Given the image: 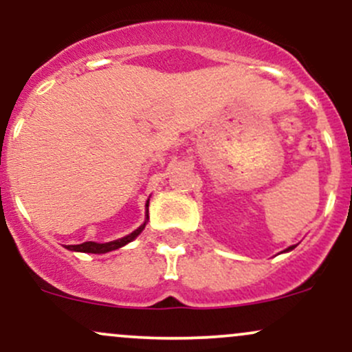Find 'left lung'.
Here are the masks:
<instances>
[{
    "instance_id": "8db88e82",
    "label": "left lung",
    "mask_w": 352,
    "mask_h": 352,
    "mask_svg": "<svg viewBox=\"0 0 352 352\" xmlns=\"http://www.w3.org/2000/svg\"><path fill=\"white\" fill-rule=\"evenodd\" d=\"M294 248V246H289V248L288 250H286V252H289V250H293Z\"/></svg>"
}]
</instances>
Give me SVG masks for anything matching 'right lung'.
I'll return each mask as SVG.
<instances>
[{
    "mask_svg": "<svg viewBox=\"0 0 352 352\" xmlns=\"http://www.w3.org/2000/svg\"><path fill=\"white\" fill-rule=\"evenodd\" d=\"M147 218H148V201H147ZM145 227L144 225H140L139 228L135 230V232H132L131 235L120 238V240H114V241H109V243H96V241H84V243L80 245H67L66 248L67 250H72V252H82V253H107V252H112V250H117L120 248V246L127 245L129 241H132L134 238H137L140 235V232H142Z\"/></svg>",
    "mask_w": 352,
    "mask_h": 352,
    "instance_id": "obj_1",
    "label": "right lung"
}]
</instances>
